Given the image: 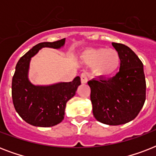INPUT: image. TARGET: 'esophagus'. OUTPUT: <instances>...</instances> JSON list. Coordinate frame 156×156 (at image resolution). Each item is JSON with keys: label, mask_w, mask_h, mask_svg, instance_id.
<instances>
[{"label": "esophagus", "mask_w": 156, "mask_h": 156, "mask_svg": "<svg viewBox=\"0 0 156 156\" xmlns=\"http://www.w3.org/2000/svg\"><path fill=\"white\" fill-rule=\"evenodd\" d=\"M80 78H81V83H83V84H85V83H87L88 78H87V74H86L85 73H82L80 76Z\"/></svg>", "instance_id": "34e87169"}]
</instances>
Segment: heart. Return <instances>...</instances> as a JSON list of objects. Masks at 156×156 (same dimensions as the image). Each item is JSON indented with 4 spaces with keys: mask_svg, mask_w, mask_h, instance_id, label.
<instances>
[{
    "mask_svg": "<svg viewBox=\"0 0 156 156\" xmlns=\"http://www.w3.org/2000/svg\"><path fill=\"white\" fill-rule=\"evenodd\" d=\"M84 63L94 68L96 75L108 78L116 73L121 65V56L115 49L99 48L87 50L81 56Z\"/></svg>",
    "mask_w": 156,
    "mask_h": 156,
    "instance_id": "b5f03b06",
    "label": "heart"
}]
</instances>
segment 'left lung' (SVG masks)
Returning <instances> with one entry per match:
<instances>
[{
	"label": "left lung",
	"mask_w": 156,
	"mask_h": 156,
	"mask_svg": "<svg viewBox=\"0 0 156 156\" xmlns=\"http://www.w3.org/2000/svg\"><path fill=\"white\" fill-rule=\"evenodd\" d=\"M121 56L120 70L110 78L88 82L93 115L109 126L128 123L138 116L146 100L143 64L129 47L112 43Z\"/></svg>",
	"instance_id": "obj_1"
}]
</instances>
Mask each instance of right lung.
<instances>
[{
    "instance_id": "add662e5",
    "label": "right lung",
    "mask_w": 156,
    "mask_h": 156,
    "mask_svg": "<svg viewBox=\"0 0 156 156\" xmlns=\"http://www.w3.org/2000/svg\"><path fill=\"white\" fill-rule=\"evenodd\" d=\"M66 39L55 42L38 44L19 59L12 79V99L18 115L31 126L51 127L61 123L65 116L66 103L73 97L80 77L72 82L57 83L52 85H34L28 78L30 62L43 48L60 49Z\"/></svg>"
}]
</instances>
